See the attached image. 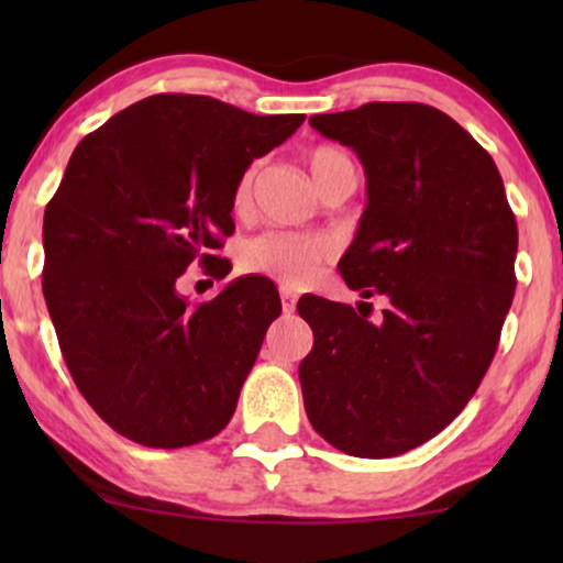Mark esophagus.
<instances>
[{"label":"esophagus","mask_w":563,"mask_h":563,"mask_svg":"<svg viewBox=\"0 0 563 563\" xmlns=\"http://www.w3.org/2000/svg\"><path fill=\"white\" fill-rule=\"evenodd\" d=\"M282 307H284V312H295V307H297V295L287 287H282Z\"/></svg>","instance_id":"esophagus-1"}]
</instances>
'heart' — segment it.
<instances>
[{
	"instance_id": "b5f03b06",
	"label": "heart",
	"mask_w": 563,
	"mask_h": 563,
	"mask_svg": "<svg viewBox=\"0 0 563 563\" xmlns=\"http://www.w3.org/2000/svg\"><path fill=\"white\" fill-rule=\"evenodd\" d=\"M310 172L314 181H322L333 172L335 166L349 164V156L343 151L333 148V145H318L310 151ZM256 164L243 168V174L238 176L235 189H233V207L235 210H245L251 205L253 197V181H256ZM330 258V243L320 235H302V233H289V230H272L258 238H251L243 245L241 266L251 274H264L272 276L274 282H279L282 287L297 289L307 287L318 279L322 266Z\"/></svg>"
}]
</instances>
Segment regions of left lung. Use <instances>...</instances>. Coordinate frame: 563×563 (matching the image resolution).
<instances>
[{
  "label": "left lung",
  "instance_id": "obj_1",
  "mask_svg": "<svg viewBox=\"0 0 563 563\" xmlns=\"http://www.w3.org/2000/svg\"><path fill=\"white\" fill-rule=\"evenodd\" d=\"M310 125L364 164L366 210L338 268L389 305L372 322L299 299L314 335L305 410L338 451L399 456L441 433L487 374L518 284V225L495 161L435 107L368 102Z\"/></svg>",
  "mask_w": 563,
  "mask_h": 563
}]
</instances>
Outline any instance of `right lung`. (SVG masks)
Masks as SVG:
<instances>
[{
	"mask_svg": "<svg viewBox=\"0 0 563 563\" xmlns=\"http://www.w3.org/2000/svg\"><path fill=\"white\" fill-rule=\"evenodd\" d=\"M302 122L153 95L76 145L45 207L43 295L76 387L120 435L181 449L233 418L279 291L243 276L191 305L176 284L191 261L225 279L238 176Z\"/></svg>",
	"mask_w": 563,
	"mask_h": 563,
	"instance_id": "right-lung-1",
	"label": "right lung"
}]
</instances>
